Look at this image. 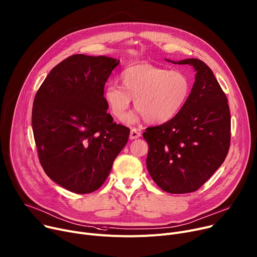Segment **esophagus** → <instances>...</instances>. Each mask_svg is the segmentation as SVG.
Wrapping results in <instances>:
<instances>
[{
    "label": "esophagus",
    "mask_w": 257,
    "mask_h": 257,
    "mask_svg": "<svg viewBox=\"0 0 257 257\" xmlns=\"http://www.w3.org/2000/svg\"><path fill=\"white\" fill-rule=\"evenodd\" d=\"M141 137V133L138 132L136 128H132L131 130V134H130V139L131 140H136L138 138Z\"/></svg>",
    "instance_id": "obj_1"
}]
</instances>
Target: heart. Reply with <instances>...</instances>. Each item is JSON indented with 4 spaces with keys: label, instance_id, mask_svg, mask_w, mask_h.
Segmentation results:
<instances>
[{
    "label": "heart",
    "instance_id": "b5f03b06",
    "mask_svg": "<svg viewBox=\"0 0 257 257\" xmlns=\"http://www.w3.org/2000/svg\"><path fill=\"white\" fill-rule=\"evenodd\" d=\"M122 87H106L105 101L117 119L126 115L133 100L138 115L127 116L135 123L145 118L150 124H163L175 118L184 107L191 90L189 78L180 71H172L150 63L127 66L120 73Z\"/></svg>",
    "mask_w": 257,
    "mask_h": 257
}]
</instances>
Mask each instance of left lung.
I'll use <instances>...</instances> for the list:
<instances>
[{
	"instance_id": "left-lung-1",
	"label": "left lung",
	"mask_w": 257,
	"mask_h": 257,
	"mask_svg": "<svg viewBox=\"0 0 257 257\" xmlns=\"http://www.w3.org/2000/svg\"><path fill=\"white\" fill-rule=\"evenodd\" d=\"M172 63L192 66L195 81L178 115L143 133L149 146L146 166L163 190L188 193L223 164L230 144V113L225 93L204 62L187 58Z\"/></svg>"
}]
</instances>
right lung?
Returning a JSON list of instances; mask_svg holds the SVG:
<instances>
[{"label":"right lung","mask_w":257,"mask_h":257,"mask_svg":"<svg viewBox=\"0 0 257 257\" xmlns=\"http://www.w3.org/2000/svg\"><path fill=\"white\" fill-rule=\"evenodd\" d=\"M119 60L74 54L55 66L38 89L32 125L41 166L51 180L75 193L100 188L130 128L107 113L104 87Z\"/></svg>","instance_id":"obj_1"}]
</instances>
